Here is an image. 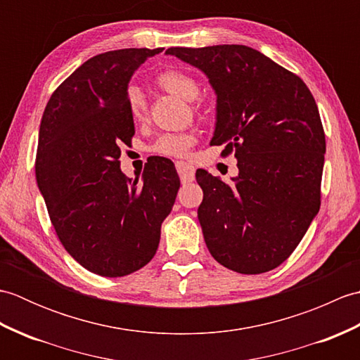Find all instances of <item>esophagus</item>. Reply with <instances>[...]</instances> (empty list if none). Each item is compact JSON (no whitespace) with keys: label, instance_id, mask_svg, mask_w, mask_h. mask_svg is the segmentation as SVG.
I'll use <instances>...</instances> for the list:
<instances>
[{"label":"esophagus","instance_id":"1","mask_svg":"<svg viewBox=\"0 0 360 360\" xmlns=\"http://www.w3.org/2000/svg\"><path fill=\"white\" fill-rule=\"evenodd\" d=\"M176 170H178L179 178L184 184L195 179V167L192 164L184 162V160H178V162H176Z\"/></svg>","mask_w":360,"mask_h":360}]
</instances>
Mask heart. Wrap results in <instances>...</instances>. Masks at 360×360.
Instances as JSON below:
<instances>
[{"label": "heart", "mask_w": 360, "mask_h": 360, "mask_svg": "<svg viewBox=\"0 0 360 360\" xmlns=\"http://www.w3.org/2000/svg\"><path fill=\"white\" fill-rule=\"evenodd\" d=\"M155 83L165 93L184 98V101H193L200 94V82L192 74L181 70H165L159 72L155 77ZM127 108L133 122H142L147 117L148 103L139 88L129 86L127 89ZM193 108L196 111H202L204 103L195 102ZM195 141L196 136L193 133H168L158 137L151 145V151L160 156L179 158L186 155Z\"/></svg>", "instance_id": "b5f03b06"}]
</instances>
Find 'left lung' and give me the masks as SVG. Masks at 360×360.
I'll use <instances>...</instances> for the list:
<instances>
[{
	"mask_svg": "<svg viewBox=\"0 0 360 360\" xmlns=\"http://www.w3.org/2000/svg\"><path fill=\"white\" fill-rule=\"evenodd\" d=\"M165 52L207 74L218 102L210 145H224L221 156L238 159L232 184L196 170L207 249L231 271H272L320 209L326 142L314 97L297 74L248 46Z\"/></svg>",
	"mask_w": 360,
	"mask_h": 360,
	"instance_id": "8db88e82",
	"label": "left lung"
}]
</instances>
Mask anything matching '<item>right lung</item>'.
Masks as SVG:
<instances>
[{
  "label": "right lung",
  "mask_w": 360,
  "mask_h": 360,
  "mask_svg": "<svg viewBox=\"0 0 360 360\" xmlns=\"http://www.w3.org/2000/svg\"><path fill=\"white\" fill-rule=\"evenodd\" d=\"M160 51L89 58L53 91L41 117L35 176L51 223L68 254L102 277H124L150 263L179 190L165 158L147 162L141 182L120 172V147L134 136L128 82Z\"/></svg>",
  "instance_id": "1"
}]
</instances>
